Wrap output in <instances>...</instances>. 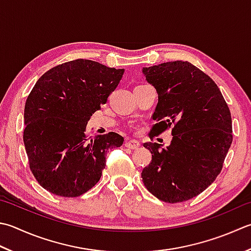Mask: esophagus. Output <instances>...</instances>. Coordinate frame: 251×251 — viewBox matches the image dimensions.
Listing matches in <instances>:
<instances>
[{
    "label": "esophagus",
    "instance_id": "34e87169",
    "mask_svg": "<svg viewBox=\"0 0 251 251\" xmlns=\"http://www.w3.org/2000/svg\"><path fill=\"white\" fill-rule=\"evenodd\" d=\"M125 146L127 147V148H129V149H131V150H134V149H138L139 147H140V144H139V141H138V140L131 139V140H128V141H127Z\"/></svg>",
    "mask_w": 251,
    "mask_h": 251
}]
</instances>
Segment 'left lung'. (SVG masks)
Wrapping results in <instances>:
<instances>
[{
    "instance_id": "obj_1",
    "label": "left lung",
    "mask_w": 251,
    "mask_h": 251,
    "mask_svg": "<svg viewBox=\"0 0 251 251\" xmlns=\"http://www.w3.org/2000/svg\"><path fill=\"white\" fill-rule=\"evenodd\" d=\"M158 93L151 135L173 125L171 145L145 142L152 154L142 170L150 193L165 202L189 200L213 183L233 141L232 117L219 87L189 62H166L142 68Z\"/></svg>"
}]
</instances>
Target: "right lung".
<instances>
[{"instance_id":"obj_1","label":"right lung","mask_w":251,"mask_h":251,"mask_svg":"<svg viewBox=\"0 0 251 251\" xmlns=\"http://www.w3.org/2000/svg\"><path fill=\"white\" fill-rule=\"evenodd\" d=\"M124 72L80 58L53 67L32 88L25 104L24 144L33 176L51 194L87 193L101 178L107 151L124 142L113 131L93 137L86 131Z\"/></svg>"}]
</instances>
